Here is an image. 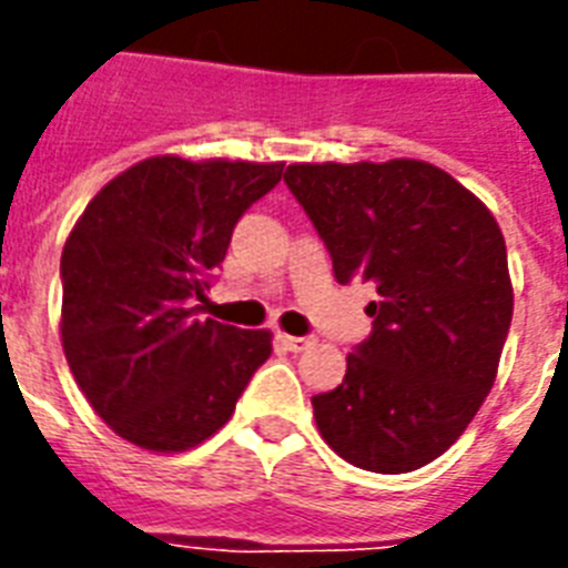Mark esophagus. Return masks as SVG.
Returning a JSON list of instances; mask_svg holds the SVG:
<instances>
[{
  "label": "esophagus",
  "mask_w": 568,
  "mask_h": 568,
  "mask_svg": "<svg viewBox=\"0 0 568 568\" xmlns=\"http://www.w3.org/2000/svg\"><path fill=\"white\" fill-rule=\"evenodd\" d=\"M276 338H280V342H283V345L288 347L292 354H301V351H306V347L315 345V338L312 336H285V333H280Z\"/></svg>",
  "instance_id": "34e87169"
}]
</instances>
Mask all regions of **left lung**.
I'll list each match as a JSON object with an SVG mask.
<instances>
[{"label":"left lung","instance_id":"obj_1","mask_svg":"<svg viewBox=\"0 0 568 568\" xmlns=\"http://www.w3.org/2000/svg\"><path fill=\"white\" fill-rule=\"evenodd\" d=\"M342 285L374 283L372 333L342 386L312 397L338 457L379 475L427 466L454 445L495 383L513 321L507 247L471 191L415 159L288 164Z\"/></svg>","mask_w":568,"mask_h":568}]
</instances>
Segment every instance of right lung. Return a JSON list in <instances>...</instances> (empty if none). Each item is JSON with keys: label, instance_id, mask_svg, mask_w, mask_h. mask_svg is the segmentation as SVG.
<instances>
[{"label": "right lung", "instance_id": "obj_1", "mask_svg": "<svg viewBox=\"0 0 568 568\" xmlns=\"http://www.w3.org/2000/svg\"><path fill=\"white\" fill-rule=\"evenodd\" d=\"M283 164L155 155L93 196L61 253V342L102 422L185 450L230 422L271 333L196 318L232 230Z\"/></svg>", "mask_w": 568, "mask_h": 568}]
</instances>
